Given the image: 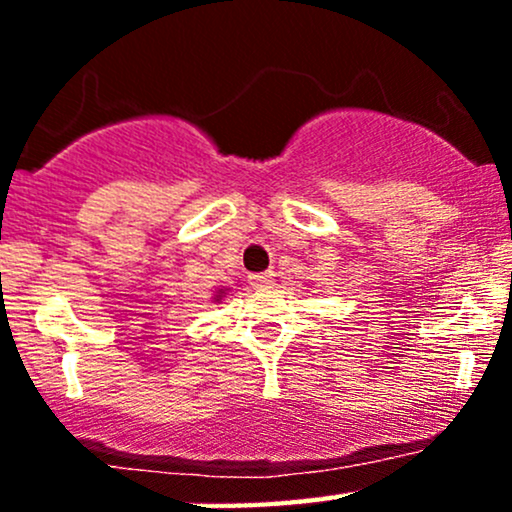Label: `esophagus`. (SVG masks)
<instances>
[{"label":"esophagus","mask_w":512,"mask_h":512,"mask_svg":"<svg viewBox=\"0 0 512 512\" xmlns=\"http://www.w3.org/2000/svg\"><path fill=\"white\" fill-rule=\"evenodd\" d=\"M250 284H252V289H272L274 274H272V272L250 274Z\"/></svg>","instance_id":"34e87169"}]
</instances>
